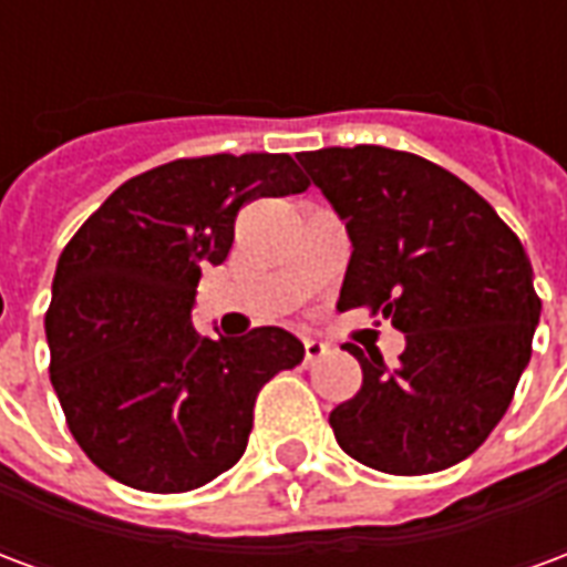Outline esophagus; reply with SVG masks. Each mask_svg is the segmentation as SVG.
<instances>
[{"label":"esophagus","mask_w":567,"mask_h":567,"mask_svg":"<svg viewBox=\"0 0 567 567\" xmlns=\"http://www.w3.org/2000/svg\"><path fill=\"white\" fill-rule=\"evenodd\" d=\"M303 349H307V355H303V361H307V364H316V361H321V358L328 355V346L321 343V340H307V343H303Z\"/></svg>","instance_id":"1"}]
</instances>
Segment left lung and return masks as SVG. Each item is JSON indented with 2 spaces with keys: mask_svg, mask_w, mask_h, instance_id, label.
I'll return each mask as SVG.
<instances>
[{
  "mask_svg": "<svg viewBox=\"0 0 567 567\" xmlns=\"http://www.w3.org/2000/svg\"><path fill=\"white\" fill-rule=\"evenodd\" d=\"M297 161L352 239L340 307H370L406 337L398 368L346 343L364 380L331 413L333 437L382 474L458 464L507 413L532 358L540 297L519 236L419 154L355 145Z\"/></svg>",
  "mask_w": 567,
  "mask_h": 567,
  "instance_id": "left-lung-1",
  "label": "left lung"
}]
</instances>
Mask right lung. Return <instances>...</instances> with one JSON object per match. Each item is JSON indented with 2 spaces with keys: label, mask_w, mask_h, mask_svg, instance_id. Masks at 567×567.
Returning <instances> with one entry per match:
<instances>
[{
  "label": "right lung",
  "mask_w": 567,
  "mask_h": 567,
  "mask_svg": "<svg viewBox=\"0 0 567 567\" xmlns=\"http://www.w3.org/2000/svg\"><path fill=\"white\" fill-rule=\"evenodd\" d=\"M307 187L288 154L182 157L124 182L69 239L44 316L51 385L112 480L190 492L243 458L258 392L303 361V343L282 328L212 340L190 307L239 209Z\"/></svg>",
  "instance_id": "obj_1"
}]
</instances>
